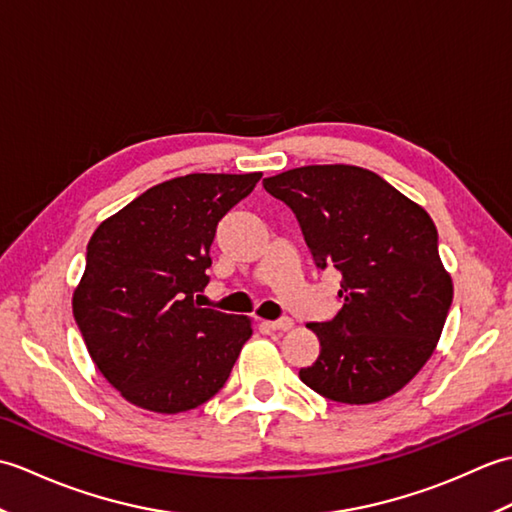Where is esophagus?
<instances>
[{"label":"esophagus","instance_id":"34e87169","mask_svg":"<svg viewBox=\"0 0 512 512\" xmlns=\"http://www.w3.org/2000/svg\"><path fill=\"white\" fill-rule=\"evenodd\" d=\"M266 325H268L270 330H277V332H288V330H292V325H295V321L288 319V317H284V319H277V321H268Z\"/></svg>","mask_w":512,"mask_h":512}]
</instances>
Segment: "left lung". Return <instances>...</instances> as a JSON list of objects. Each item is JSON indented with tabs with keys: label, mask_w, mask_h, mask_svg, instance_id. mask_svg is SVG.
<instances>
[{
	"label": "left lung",
	"mask_w": 512,
	"mask_h": 512,
	"mask_svg": "<svg viewBox=\"0 0 512 512\" xmlns=\"http://www.w3.org/2000/svg\"><path fill=\"white\" fill-rule=\"evenodd\" d=\"M264 189L297 215L317 266L343 275L341 312L308 323L321 352L299 378L345 405L398 394L436 350L453 301L429 213L354 165L297 167Z\"/></svg>",
	"instance_id": "1"
}]
</instances>
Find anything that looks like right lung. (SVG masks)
<instances>
[{
	"label": "right lung",
	"mask_w": 512,
	"mask_h": 512,
	"mask_svg": "<svg viewBox=\"0 0 512 512\" xmlns=\"http://www.w3.org/2000/svg\"><path fill=\"white\" fill-rule=\"evenodd\" d=\"M262 173H189L138 195L88 244L72 312L94 365L132 405L180 413L226 383L248 317L200 308L217 222Z\"/></svg>",
	"instance_id": "add662e5"
}]
</instances>
